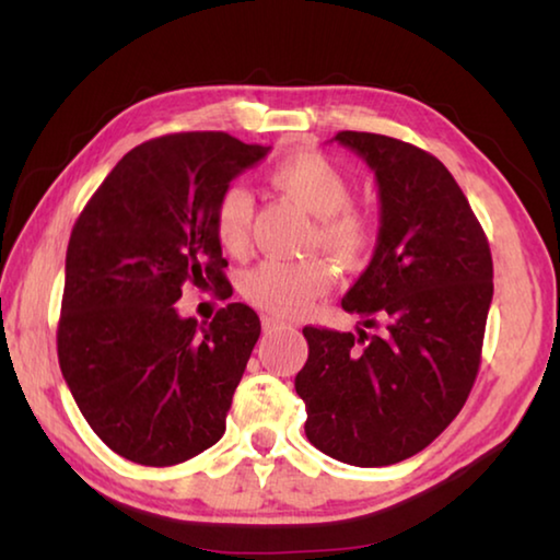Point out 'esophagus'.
Masks as SVG:
<instances>
[{
  "instance_id": "34e87169",
  "label": "esophagus",
  "mask_w": 560,
  "mask_h": 560,
  "mask_svg": "<svg viewBox=\"0 0 560 560\" xmlns=\"http://www.w3.org/2000/svg\"><path fill=\"white\" fill-rule=\"evenodd\" d=\"M261 326H264V334H271V330H277V328H283V326H287V320L279 318V316L264 314V316H261Z\"/></svg>"
}]
</instances>
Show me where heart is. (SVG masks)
Returning a JSON list of instances; mask_svg holds the SVG:
<instances>
[{
	"mask_svg": "<svg viewBox=\"0 0 560 560\" xmlns=\"http://www.w3.org/2000/svg\"><path fill=\"white\" fill-rule=\"evenodd\" d=\"M269 183L316 217L311 244L343 269H360L371 259L375 224L371 214L350 205L353 185L334 160L316 150H299L269 170ZM254 200L242 185H230L214 205V234L234 257L249 249ZM334 269L324 257L264 259L244 277V296L271 316H296L330 289Z\"/></svg>",
	"mask_w": 560,
	"mask_h": 560,
	"instance_id": "b5f03b06",
	"label": "heart"
}]
</instances>
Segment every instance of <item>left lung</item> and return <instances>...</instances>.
Returning <instances> with one entry per match:
<instances>
[{"instance_id": "1", "label": "left lung", "mask_w": 560, "mask_h": 560, "mask_svg": "<svg viewBox=\"0 0 560 560\" xmlns=\"http://www.w3.org/2000/svg\"><path fill=\"white\" fill-rule=\"evenodd\" d=\"M375 170L381 234L343 308L375 327L303 328L296 375L308 442L353 467L422 452L459 415L477 381L494 296L487 234L457 179L428 150L377 132L340 130Z\"/></svg>"}]
</instances>
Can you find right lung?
<instances>
[{
	"label": "right lung",
	"instance_id": "add662e5",
	"mask_svg": "<svg viewBox=\"0 0 560 560\" xmlns=\"http://www.w3.org/2000/svg\"><path fill=\"white\" fill-rule=\"evenodd\" d=\"M269 153L226 132H173L122 155L73 224L56 330L66 385L91 430L145 467L220 442L261 334L246 303L179 318L187 283L232 296L214 205Z\"/></svg>",
	"mask_w": 560,
	"mask_h": 560
}]
</instances>
